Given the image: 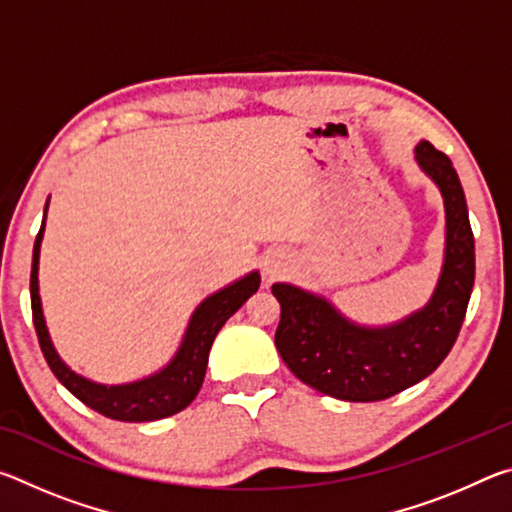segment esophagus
<instances>
[{
	"mask_svg": "<svg viewBox=\"0 0 512 512\" xmlns=\"http://www.w3.org/2000/svg\"><path fill=\"white\" fill-rule=\"evenodd\" d=\"M277 271V266H273V264H266V273H275Z\"/></svg>",
	"mask_w": 512,
	"mask_h": 512,
	"instance_id": "34e87169",
	"label": "esophagus"
}]
</instances>
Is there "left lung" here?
Segmentation results:
<instances>
[{"label":"left lung","mask_w":512,"mask_h":512,"mask_svg":"<svg viewBox=\"0 0 512 512\" xmlns=\"http://www.w3.org/2000/svg\"><path fill=\"white\" fill-rule=\"evenodd\" d=\"M420 167L445 198L447 250L438 289L427 307L400 325L357 327L327 300L291 284H273L280 302L275 348L289 370L316 391L345 402H379L429 377L454 348L474 287V235L452 160L422 140Z\"/></svg>","instance_id":"left-lung-1"}]
</instances>
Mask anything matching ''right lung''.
<instances>
[{
	"label": "right lung",
	"instance_id": "add662e5",
	"mask_svg": "<svg viewBox=\"0 0 512 512\" xmlns=\"http://www.w3.org/2000/svg\"><path fill=\"white\" fill-rule=\"evenodd\" d=\"M47 212V207H45ZM45 221L40 225V232L33 244V264H31V311L33 325H36L40 350L45 354L51 372L63 384L69 393L90 406L101 415L121 422H151L183 411L185 406L194 402L205 379L207 357L214 343V336L225 325L235 311L253 296L259 289V275L250 273L244 280L230 284L228 289L214 293L201 302V307L194 311L192 323L187 327L185 341L167 368L149 379L135 381L126 386H101L83 379L76 372L69 370L51 345L45 318H42L40 296H38V259H40V241Z\"/></svg>",
	"mask_w": 512,
	"mask_h": 512
}]
</instances>
